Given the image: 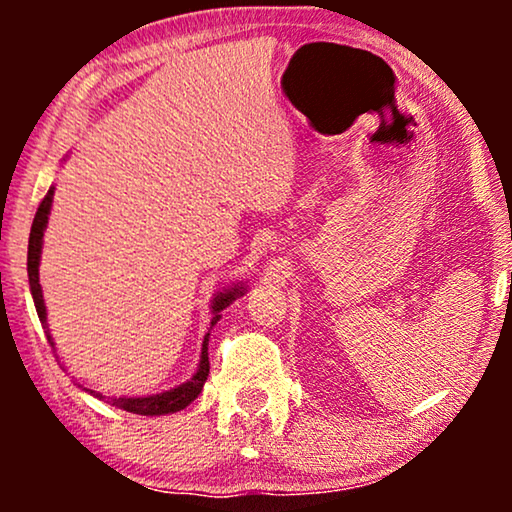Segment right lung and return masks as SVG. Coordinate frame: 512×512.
Instances as JSON below:
<instances>
[{
    "label": "right lung",
    "instance_id": "1",
    "mask_svg": "<svg viewBox=\"0 0 512 512\" xmlns=\"http://www.w3.org/2000/svg\"><path fill=\"white\" fill-rule=\"evenodd\" d=\"M53 193H55V186L48 188L46 198L41 200V205L37 209V214H34V221H32V230H30V244H27V277H30V291H32V298H34V307H37V314H39V321L41 326H44L46 331V338L51 345L55 347L53 342V335L48 333V324H46V305H44V293H41V284H39V261H41V247H44V230L48 226V214H51V205H53ZM244 286L242 284H235L230 286V289H223L214 296L212 300V326L216 321L221 319V310H226V307L237 300L240 296H244ZM207 345H209V333L205 335V340H202V352H200V366L195 370L191 380H186L184 384H179V387H174L170 391H163V394H153V396H102L100 391H93V389H86L83 384H79L81 389H86L90 396L100 398V401H107L111 405H116V408H121L125 412H132V415H146V417H156V415H172V412H179L184 410L186 405H191L198 394L205 387L207 382V375H209V354H207Z\"/></svg>",
    "mask_w": 512,
    "mask_h": 512
}]
</instances>
